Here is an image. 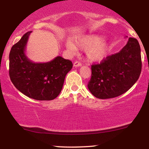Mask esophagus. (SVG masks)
I'll return each mask as SVG.
<instances>
[{
  "label": "esophagus",
  "instance_id": "obj_1",
  "mask_svg": "<svg viewBox=\"0 0 149 149\" xmlns=\"http://www.w3.org/2000/svg\"><path fill=\"white\" fill-rule=\"evenodd\" d=\"M82 66V64L79 61H75L74 63H73V66L74 67H80V66Z\"/></svg>",
  "mask_w": 149,
  "mask_h": 149
}]
</instances>
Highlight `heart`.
Masks as SVG:
<instances>
[{
	"label": "heart",
	"mask_w": 149,
	"mask_h": 149,
	"mask_svg": "<svg viewBox=\"0 0 149 149\" xmlns=\"http://www.w3.org/2000/svg\"><path fill=\"white\" fill-rule=\"evenodd\" d=\"M76 45L78 48L85 50L86 59L89 62H100L107 57L112 47V42L104 41L102 36L90 34L80 37L77 40ZM66 47L71 53L77 52L76 46L72 42H68Z\"/></svg>",
	"instance_id": "1"
}]
</instances>
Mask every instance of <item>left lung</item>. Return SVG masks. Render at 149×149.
<instances>
[{"label":"left lung","instance_id":"8db88e82","mask_svg":"<svg viewBox=\"0 0 149 149\" xmlns=\"http://www.w3.org/2000/svg\"><path fill=\"white\" fill-rule=\"evenodd\" d=\"M127 37V36H126ZM88 88L95 97L110 99L123 95L137 81L141 71V49L136 38H129L118 52L92 65Z\"/></svg>","mask_w":149,"mask_h":149}]
</instances>
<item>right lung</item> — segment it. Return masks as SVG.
<instances>
[{"label": "right lung", "mask_w": 149, "mask_h": 149, "mask_svg": "<svg viewBox=\"0 0 149 149\" xmlns=\"http://www.w3.org/2000/svg\"><path fill=\"white\" fill-rule=\"evenodd\" d=\"M31 33H26L12 47L9 55L10 80L19 91L28 97L40 101L52 100L61 92L65 77L72 69L73 64L60 56L45 63L30 60L25 51Z\"/></svg>", "instance_id": "1"}]
</instances>
